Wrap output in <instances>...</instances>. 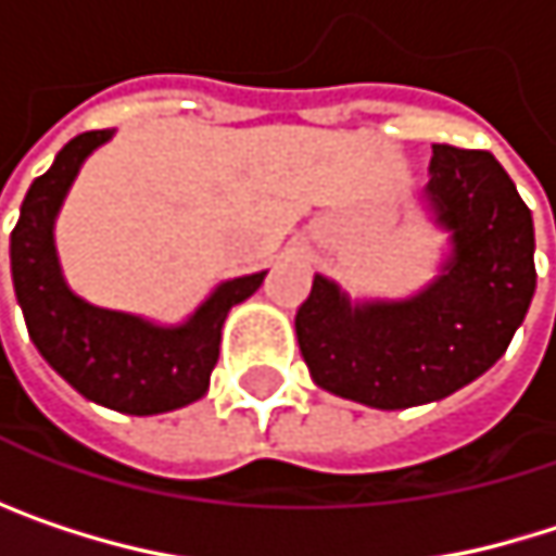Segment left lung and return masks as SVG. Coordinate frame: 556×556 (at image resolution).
I'll use <instances>...</instances> for the list:
<instances>
[{
    "mask_svg": "<svg viewBox=\"0 0 556 556\" xmlns=\"http://www.w3.org/2000/svg\"><path fill=\"white\" fill-rule=\"evenodd\" d=\"M425 202L451 257L408 299L351 302L315 274L295 312L312 380L370 405L438 402L483 377L525 321L534 295V225L515 182L490 151L434 144Z\"/></svg>",
    "mask_w": 556,
    "mask_h": 556,
    "instance_id": "obj_1",
    "label": "left lung"
}]
</instances>
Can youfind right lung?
I'll list each match as a JSON object with an SVG mask.
<instances>
[{
  "label": "right lung",
  "instance_id": "add662e5",
  "mask_svg": "<svg viewBox=\"0 0 556 556\" xmlns=\"http://www.w3.org/2000/svg\"><path fill=\"white\" fill-rule=\"evenodd\" d=\"M112 135V128L76 135L31 182L9 248L12 282L35 348L70 387L125 415H161L205 395L222 325L231 305L261 289L267 270L225 279L182 325H154L79 299L56 261L54 222L83 161Z\"/></svg>",
  "mask_w": 556,
  "mask_h": 556
}]
</instances>
